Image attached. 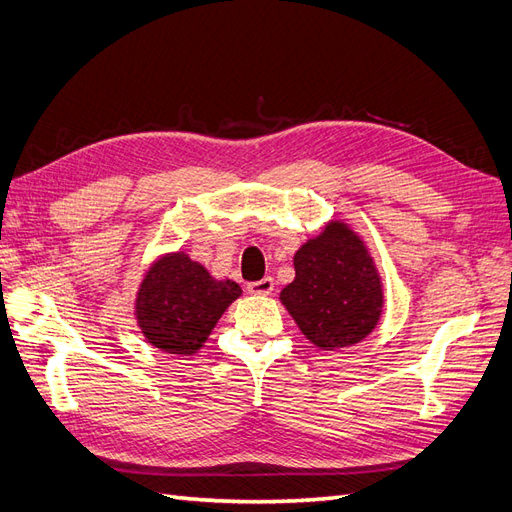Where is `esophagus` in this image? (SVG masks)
I'll list each match as a JSON object with an SVG mask.
<instances>
[{
	"instance_id": "1",
	"label": "esophagus",
	"mask_w": 512,
	"mask_h": 512,
	"mask_svg": "<svg viewBox=\"0 0 512 512\" xmlns=\"http://www.w3.org/2000/svg\"><path fill=\"white\" fill-rule=\"evenodd\" d=\"M273 286H275L273 277L267 275V277H262V280H258V282L247 284V292H252V294H271Z\"/></svg>"
}]
</instances>
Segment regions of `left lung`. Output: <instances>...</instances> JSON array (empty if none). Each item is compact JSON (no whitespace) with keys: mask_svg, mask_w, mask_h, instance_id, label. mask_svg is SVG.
Returning a JSON list of instances; mask_svg holds the SVG:
<instances>
[{"mask_svg":"<svg viewBox=\"0 0 512 512\" xmlns=\"http://www.w3.org/2000/svg\"><path fill=\"white\" fill-rule=\"evenodd\" d=\"M294 282L280 299L309 342L322 350L354 346L380 320L382 284L363 241L331 222L294 254Z\"/></svg>","mask_w":512,"mask_h":512,"instance_id":"8db88e82","label":"left lung"}]
</instances>
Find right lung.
<instances>
[{"mask_svg":"<svg viewBox=\"0 0 512 512\" xmlns=\"http://www.w3.org/2000/svg\"><path fill=\"white\" fill-rule=\"evenodd\" d=\"M241 294L232 280H213L207 269L183 252L160 258L141 284L136 320L149 344L190 356Z\"/></svg>","mask_w":512,"mask_h":512,"instance_id":"obj_1","label":"right lung"}]
</instances>
